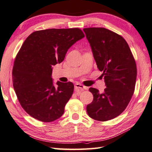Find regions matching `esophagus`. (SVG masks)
I'll list each match as a JSON object with an SVG mask.
<instances>
[{
	"instance_id": "esophagus-1",
	"label": "esophagus",
	"mask_w": 152,
	"mask_h": 152,
	"mask_svg": "<svg viewBox=\"0 0 152 152\" xmlns=\"http://www.w3.org/2000/svg\"><path fill=\"white\" fill-rule=\"evenodd\" d=\"M75 88L76 90H81V91H83L84 89H86V87H85V86H83L80 83H77L75 84Z\"/></svg>"
}]
</instances>
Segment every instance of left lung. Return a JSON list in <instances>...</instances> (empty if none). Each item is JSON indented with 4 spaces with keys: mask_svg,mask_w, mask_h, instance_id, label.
<instances>
[{
    "mask_svg": "<svg viewBox=\"0 0 152 152\" xmlns=\"http://www.w3.org/2000/svg\"><path fill=\"white\" fill-rule=\"evenodd\" d=\"M83 31L107 87L102 93L89 88L93 101L87 106V112L91 118L107 121L119 116L130 101L136 85V61L121 36L104 28H84Z\"/></svg>",
    "mask_w": 152,
    "mask_h": 152,
    "instance_id": "left-lung-1",
    "label": "left lung"
}]
</instances>
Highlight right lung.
<instances>
[{
	"label": "right lung",
	"instance_id": "obj_1",
	"mask_svg": "<svg viewBox=\"0 0 152 152\" xmlns=\"http://www.w3.org/2000/svg\"><path fill=\"white\" fill-rule=\"evenodd\" d=\"M84 37L79 28H52L34 31L23 43L14 60L12 82L20 104L31 117L50 122L63 115L74 85L60 81L54 85L53 66Z\"/></svg>",
	"mask_w": 152,
	"mask_h": 152
}]
</instances>
